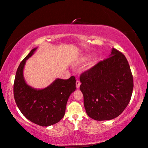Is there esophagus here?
<instances>
[{
  "label": "esophagus",
  "mask_w": 148,
  "mask_h": 148,
  "mask_svg": "<svg viewBox=\"0 0 148 148\" xmlns=\"http://www.w3.org/2000/svg\"><path fill=\"white\" fill-rule=\"evenodd\" d=\"M80 84H81V83H80V81H79V80H76V86L77 88H80Z\"/></svg>",
  "instance_id": "1"
}]
</instances>
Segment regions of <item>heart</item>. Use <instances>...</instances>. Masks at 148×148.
<instances>
[{"label":"heart","instance_id":"heart-1","mask_svg":"<svg viewBox=\"0 0 148 148\" xmlns=\"http://www.w3.org/2000/svg\"><path fill=\"white\" fill-rule=\"evenodd\" d=\"M89 57H90V56H89L88 54H84V55H83L82 56H81L80 58H78V60H77V64H82V63H83V62H86V60L88 59ZM97 60H98L97 57L92 58V59L90 60V61L88 62V67L89 68H91L94 67V66L97 63Z\"/></svg>","mask_w":148,"mask_h":148}]
</instances>
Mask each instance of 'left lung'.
Wrapping results in <instances>:
<instances>
[{
	"instance_id": "1",
	"label": "left lung",
	"mask_w": 148,
	"mask_h": 148,
	"mask_svg": "<svg viewBox=\"0 0 148 148\" xmlns=\"http://www.w3.org/2000/svg\"><path fill=\"white\" fill-rule=\"evenodd\" d=\"M80 81L87 115L97 121L111 120L121 115L130 103L134 88L127 60L115 48L109 58L81 74Z\"/></svg>"
}]
</instances>
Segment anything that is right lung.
Listing matches in <instances>:
<instances>
[{"label": "right lung", "mask_w": 148, "mask_h": 148, "mask_svg": "<svg viewBox=\"0 0 148 148\" xmlns=\"http://www.w3.org/2000/svg\"><path fill=\"white\" fill-rule=\"evenodd\" d=\"M37 49L33 48L18 66L14 82V97L18 109L28 120L47 127L57 123L64 117L68 100L76 90V78L74 76L68 80L56 78L48 86L41 89L27 84L23 76L25 65Z\"/></svg>", "instance_id": "right-lung-1"}]
</instances>
